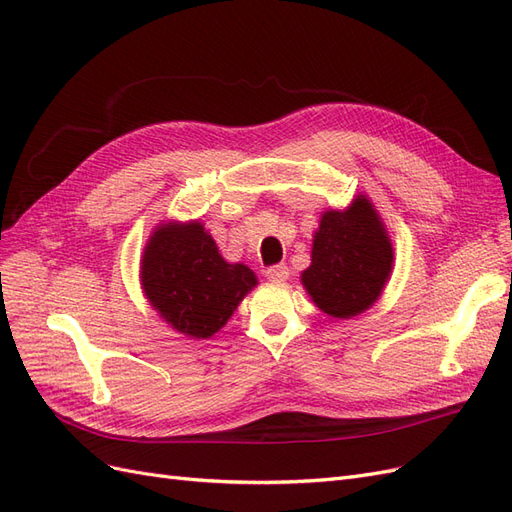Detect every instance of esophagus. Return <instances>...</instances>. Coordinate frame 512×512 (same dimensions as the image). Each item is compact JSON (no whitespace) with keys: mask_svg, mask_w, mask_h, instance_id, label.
Returning <instances> with one entry per match:
<instances>
[{"mask_svg":"<svg viewBox=\"0 0 512 512\" xmlns=\"http://www.w3.org/2000/svg\"><path fill=\"white\" fill-rule=\"evenodd\" d=\"M288 275H290V271H288L286 265H275V267H269V269H267V277H269L271 282H275V284L286 282Z\"/></svg>","mask_w":512,"mask_h":512,"instance_id":"1","label":"esophagus"}]
</instances>
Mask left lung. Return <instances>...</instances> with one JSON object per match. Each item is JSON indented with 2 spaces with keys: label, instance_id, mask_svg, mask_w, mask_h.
Returning <instances> with one entry per match:
<instances>
[{
  "label": "left lung",
  "instance_id": "1",
  "mask_svg": "<svg viewBox=\"0 0 512 512\" xmlns=\"http://www.w3.org/2000/svg\"><path fill=\"white\" fill-rule=\"evenodd\" d=\"M393 241L378 209L359 194L346 209L322 211L312 241V265L301 284L314 305L348 320L374 305L391 280Z\"/></svg>",
  "mask_w": 512,
  "mask_h": 512
}]
</instances>
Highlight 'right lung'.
I'll use <instances>...</instances> for the list:
<instances>
[{
    "instance_id": "obj_1",
    "label": "right lung",
    "mask_w": 512,
    "mask_h": 512,
    "mask_svg": "<svg viewBox=\"0 0 512 512\" xmlns=\"http://www.w3.org/2000/svg\"><path fill=\"white\" fill-rule=\"evenodd\" d=\"M258 286L243 262H228L200 220H164L141 256V288L149 305L177 333L207 339Z\"/></svg>"
}]
</instances>
